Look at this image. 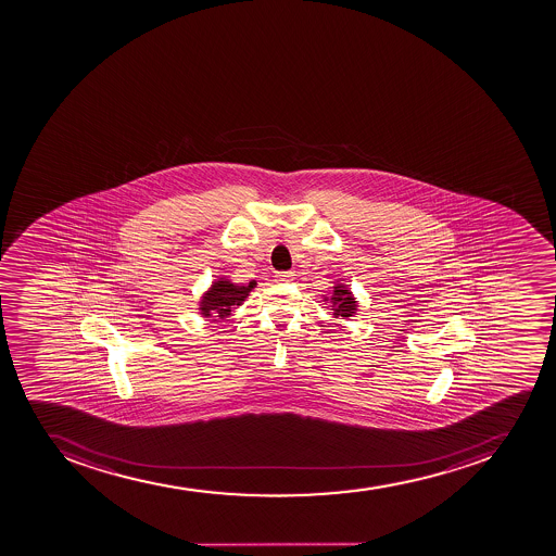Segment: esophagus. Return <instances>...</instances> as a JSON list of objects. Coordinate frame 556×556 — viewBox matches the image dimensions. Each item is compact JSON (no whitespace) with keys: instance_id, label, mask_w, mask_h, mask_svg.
<instances>
[{"instance_id":"34e87169","label":"esophagus","mask_w":556,"mask_h":556,"mask_svg":"<svg viewBox=\"0 0 556 556\" xmlns=\"http://www.w3.org/2000/svg\"><path fill=\"white\" fill-rule=\"evenodd\" d=\"M276 280L277 282H290L293 280V271H277Z\"/></svg>"}]
</instances>
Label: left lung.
<instances>
[{"instance_id": "left-lung-1", "label": "left lung", "mask_w": 556, "mask_h": 556, "mask_svg": "<svg viewBox=\"0 0 556 556\" xmlns=\"http://www.w3.org/2000/svg\"><path fill=\"white\" fill-rule=\"evenodd\" d=\"M325 300L332 302V311H334V318H350L355 315L357 311V302H355L352 291L344 285H336L332 290V295L325 296Z\"/></svg>"}]
</instances>
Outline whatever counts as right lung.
Returning a JSON list of instances; mask_svg holds the SVG:
<instances>
[{
    "instance_id": "add662e5",
    "label": "right lung",
    "mask_w": 556,
    "mask_h": 556,
    "mask_svg": "<svg viewBox=\"0 0 556 556\" xmlns=\"http://www.w3.org/2000/svg\"><path fill=\"white\" fill-rule=\"evenodd\" d=\"M256 288L252 280L247 286H238L229 279H218L212 288L202 295L199 309L204 318L224 319L231 315V311L245 302L247 296Z\"/></svg>"
}]
</instances>
